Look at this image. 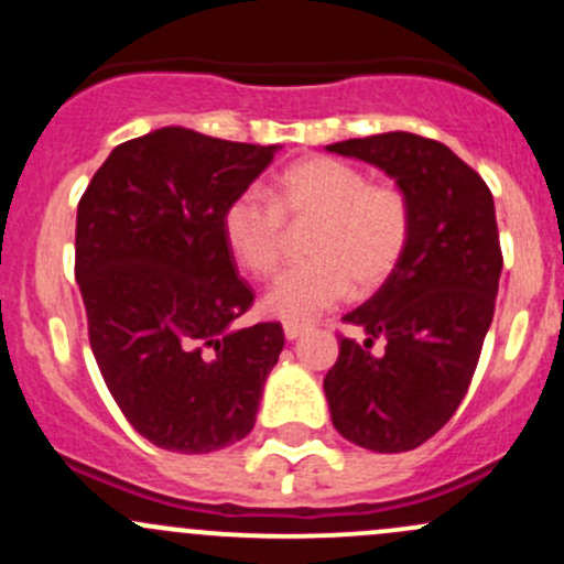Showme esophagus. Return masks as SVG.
<instances>
[{"instance_id": "obj_1", "label": "esophagus", "mask_w": 564, "mask_h": 564, "mask_svg": "<svg viewBox=\"0 0 564 564\" xmlns=\"http://www.w3.org/2000/svg\"><path fill=\"white\" fill-rule=\"evenodd\" d=\"M303 333H305V327H303V324H292V322H286V324H283V335H286L289 340H297L300 335H303Z\"/></svg>"}]
</instances>
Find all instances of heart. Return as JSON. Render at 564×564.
Here are the masks:
<instances>
[{
  "label": "heart",
  "mask_w": 564,
  "mask_h": 564,
  "mask_svg": "<svg viewBox=\"0 0 564 564\" xmlns=\"http://www.w3.org/2000/svg\"><path fill=\"white\" fill-rule=\"evenodd\" d=\"M305 256L264 294L261 308L303 324L335 308L346 294L382 286L412 237V204L390 182H371L362 169L314 155L278 174L270 198L246 191L224 213V237L235 259L256 278L281 267L286 224H308Z\"/></svg>",
  "instance_id": "1"
}]
</instances>
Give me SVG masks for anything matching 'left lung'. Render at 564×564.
I'll use <instances>...</instances> for the list:
<instances>
[{
	"instance_id": "left-lung-1",
	"label": "left lung",
	"mask_w": 564,
	"mask_h": 564,
	"mask_svg": "<svg viewBox=\"0 0 564 564\" xmlns=\"http://www.w3.org/2000/svg\"><path fill=\"white\" fill-rule=\"evenodd\" d=\"M327 150L395 180L412 204V237L382 289L344 316L366 340L340 335L324 395L349 442L414 451L456 414L491 327L502 272L494 196L456 152L423 135L395 130Z\"/></svg>"
}]
</instances>
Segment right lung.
<instances>
[{
    "label": "right lung",
    "instance_id": "add662e5",
    "mask_svg": "<svg viewBox=\"0 0 564 564\" xmlns=\"http://www.w3.org/2000/svg\"><path fill=\"white\" fill-rule=\"evenodd\" d=\"M278 152L187 128L113 147L78 202L76 281L117 406L152 445L215 453L246 440L283 327H235L253 305L224 213Z\"/></svg>",
    "mask_w": 564,
    "mask_h": 564
}]
</instances>
